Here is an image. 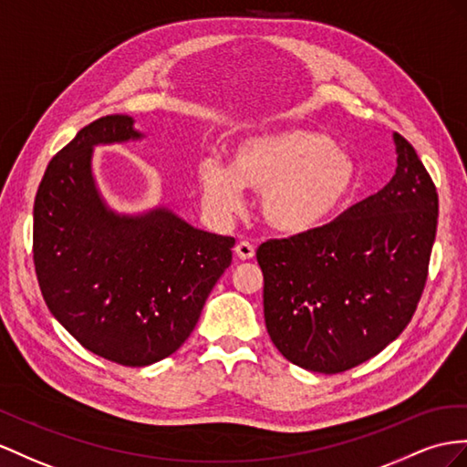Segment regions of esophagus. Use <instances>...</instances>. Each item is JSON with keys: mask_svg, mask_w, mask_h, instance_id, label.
Wrapping results in <instances>:
<instances>
[{"mask_svg": "<svg viewBox=\"0 0 467 467\" xmlns=\"http://www.w3.org/2000/svg\"><path fill=\"white\" fill-rule=\"evenodd\" d=\"M234 254L241 260H250L254 256V244H250L246 241H241L234 246Z\"/></svg>", "mask_w": 467, "mask_h": 467, "instance_id": "esophagus-1", "label": "esophagus"}]
</instances>
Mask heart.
Instances as JSON below:
<instances>
[{
    "instance_id": "heart-1",
    "label": "heart",
    "mask_w": 467,
    "mask_h": 467,
    "mask_svg": "<svg viewBox=\"0 0 467 467\" xmlns=\"http://www.w3.org/2000/svg\"><path fill=\"white\" fill-rule=\"evenodd\" d=\"M355 177L353 160L331 138L302 128L243 141L233 170L213 155L199 161L202 199L213 211L231 214L243 205V187L256 189L262 217L288 234L327 223L349 197Z\"/></svg>"
}]
</instances>
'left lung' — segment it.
Listing matches in <instances>:
<instances>
[{"mask_svg": "<svg viewBox=\"0 0 467 467\" xmlns=\"http://www.w3.org/2000/svg\"><path fill=\"white\" fill-rule=\"evenodd\" d=\"M397 173L337 219L256 250L265 319L290 363L336 375L368 361L410 324L428 278L438 193L400 134Z\"/></svg>", "mask_w": 467, "mask_h": 467, "instance_id": "8db88e82", "label": "left lung"}]
</instances>
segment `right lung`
Listing matches in <instances>:
<instances>
[{
    "label": "right lung",
    "mask_w": 467,
    "mask_h": 467,
    "mask_svg": "<svg viewBox=\"0 0 467 467\" xmlns=\"http://www.w3.org/2000/svg\"><path fill=\"white\" fill-rule=\"evenodd\" d=\"M141 138L104 116L49 161L33 207V262L43 300L82 348L124 367L175 353L231 266L233 236L199 231L163 207L118 214L92 177L99 143Z\"/></svg>",
    "instance_id": "1"
}]
</instances>
